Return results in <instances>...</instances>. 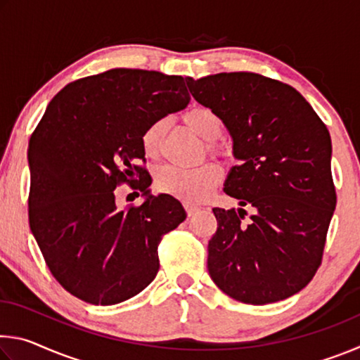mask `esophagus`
<instances>
[{
  "label": "esophagus",
  "mask_w": 360,
  "mask_h": 360,
  "mask_svg": "<svg viewBox=\"0 0 360 360\" xmlns=\"http://www.w3.org/2000/svg\"><path fill=\"white\" fill-rule=\"evenodd\" d=\"M186 210H187V214H188V216H193L195 212L198 211V206H195V205H186Z\"/></svg>",
  "instance_id": "obj_1"
}]
</instances>
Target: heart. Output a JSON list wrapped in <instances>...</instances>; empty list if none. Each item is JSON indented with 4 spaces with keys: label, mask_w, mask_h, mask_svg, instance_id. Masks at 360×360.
Masks as SVG:
<instances>
[{
    "label": "heart",
    "mask_w": 360,
    "mask_h": 360,
    "mask_svg": "<svg viewBox=\"0 0 360 360\" xmlns=\"http://www.w3.org/2000/svg\"><path fill=\"white\" fill-rule=\"evenodd\" d=\"M184 122L197 135L208 141V149L214 154H222V148L217 146L216 139L222 135V120L216 111L206 106H195L184 114ZM165 122H154L143 135V149L149 157H155L160 150V143ZM222 173L214 163H203L197 168H179V167H162L157 169L154 184L158 192L174 195L184 202L197 203L202 202L212 192Z\"/></svg>",
    "instance_id": "heart-1"
}]
</instances>
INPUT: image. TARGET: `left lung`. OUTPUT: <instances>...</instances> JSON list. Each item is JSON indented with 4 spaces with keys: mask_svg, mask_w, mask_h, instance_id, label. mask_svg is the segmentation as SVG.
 I'll list each match as a JSON object with an SVG mask.
<instances>
[{
    "mask_svg": "<svg viewBox=\"0 0 360 360\" xmlns=\"http://www.w3.org/2000/svg\"><path fill=\"white\" fill-rule=\"evenodd\" d=\"M233 139L240 163L224 192L241 208H214L212 281L235 300L266 304L300 292L318 271L337 205L327 127L294 87L255 72L186 77ZM245 207L253 210L244 221Z\"/></svg>",
    "mask_w": 360,
    "mask_h": 360,
    "instance_id": "8db88e82",
    "label": "left lung"
}]
</instances>
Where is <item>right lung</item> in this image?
<instances>
[{
	"label": "right lung",
	"mask_w": 360,
	"mask_h": 360,
	"mask_svg": "<svg viewBox=\"0 0 360 360\" xmlns=\"http://www.w3.org/2000/svg\"><path fill=\"white\" fill-rule=\"evenodd\" d=\"M188 101L182 76L115 68L77 79L49 103L28 146V217L70 294L106 307L154 281L162 236L187 214L172 195H150V176L135 162L144 160V131ZM133 171L145 203L120 210L113 188Z\"/></svg>",
	"instance_id": "1"
}]
</instances>
